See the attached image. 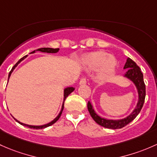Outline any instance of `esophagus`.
Wrapping results in <instances>:
<instances>
[{
	"instance_id": "1",
	"label": "esophagus",
	"mask_w": 157,
	"mask_h": 157,
	"mask_svg": "<svg viewBox=\"0 0 157 157\" xmlns=\"http://www.w3.org/2000/svg\"><path fill=\"white\" fill-rule=\"evenodd\" d=\"M87 83V80L85 78H82L79 82V85H85Z\"/></svg>"
}]
</instances>
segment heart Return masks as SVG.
Listing matches in <instances>:
<instances>
[{
    "label": "heart",
    "mask_w": 157,
    "mask_h": 157,
    "mask_svg": "<svg viewBox=\"0 0 157 157\" xmlns=\"http://www.w3.org/2000/svg\"><path fill=\"white\" fill-rule=\"evenodd\" d=\"M84 65L88 70L98 69V78L106 81L113 74L116 66V59L113 55L102 51H94L86 55L83 60Z\"/></svg>",
    "instance_id": "heart-1"
}]
</instances>
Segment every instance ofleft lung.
Instances as JSON below:
<instances>
[{"instance_id":"8db88e82","label":"left lung","mask_w":157,"mask_h":157,"mask_svg":"<svg viewBox=\"0 0 157 157\" xmlns=\"http://www.w3.org/2000/svg\"><path fill=\"white\" fill-rule=\"evenodd\" d=\"M127 69V72H125L124 76L133 82L134 85L136 87L138 94V103H137L136 107L132 111V113L129 114V116H128L127 117L122 119H118V120L106 119L98 116L95 113L93 106L90 103V101H88V109L89 111L90 116L93 118L94 120L98 125L106 128L117 129L125 127V125L130 123L132 120H134L136 118V116H138L140 111L141 110L144 103L145 96H146V88H145V84L144 82L143 73L141 72L140 67L132 59L128 58L126 63L125 64V67H124V69Z\"/></svg>"}]
</instances>
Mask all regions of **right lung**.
I'll use <instances>...</instances> for the list:
<instances>
[{"instance_id": "right-lung-1", "label": "right lung", "mask_w": 157, "mask_h": 157, "mask_svg": "<svg viewBox=\"0 0 157 157\" xmlns=\"http://www.w3.org/2000/svg\"><path fill=\"white\" fill-rule=\"evenodd\" d=\"M59 48H55V49H54V48H39V49L36 50V51H41V52H44V53H49V54H50V53H51V54H54V53H57L58 51H59ZM33 53H35V51H32V52L31 53V54H33ZM26 56H23V57H22V58H21V59H19V60L18 61V62H17V63H16L15 65L13 66V67L12 68V69H11V71H10V72L9 75H8V81H9L11 73H12V72H13V69H15V68L17 67V66H18V64L19 63H20L21 61L23 60V59H25V58L26 57ZM74 90H75V88H72V87H68V88H65V89H64L63 103L62 108H61L60 112H59V115H58V116H56V118H55V119H54V120L51 121V122H49V123L45 124V125H26V124H24V123H22V122H19V121L17 120V119H16L15 118H14V119H15V120L17 121V122H19V123L20 124V125H24V126H27L28 128H34V129H42V128H47V127H48V126H51V125H52L53 124H54L55 122H56V121H57L58 119H59V117H60L61 114H62L63 110V107H64V101H65L66 98H67V97L69 96V95L70 94L72 93V92Z\"/></svg>"}]
</instances>
